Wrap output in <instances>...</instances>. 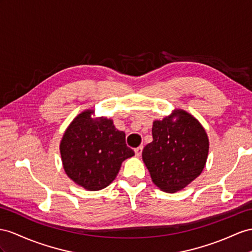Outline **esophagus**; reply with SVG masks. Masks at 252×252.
I'll return each mask as SVG.
<instances>
[{
  "label": "esophagus",
  "mask_w": 252,
  "mask_h": 252,
  "mask_svg": "<svg viewBox=\"0 0 252 252\" xmlns=\"http://www.w3.org/2000/svg\"><path fill=\"white\" fill-rule=\"evenodd\" d=\"M143 149H144V147L143 146H139V147L136 148V149L134 150L135 154H136V157H140L141 156V152H143Z\"/></svg>",
  "instance_id": "obj_1"
}]
</instances>
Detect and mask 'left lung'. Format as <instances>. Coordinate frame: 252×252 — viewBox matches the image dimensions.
Masks as SVG:
<instances>
[{
	"label": "left lung",
	"instance_id": "8db88e82",
	"mask_svg": "<svg viewBox=\"0 0 252 252\" xmlns=\"http://www.w3.org/2000/svg\"><path fill=\"white\" fill-rule=\"evenodd\" d=\"M176 117L172 121V117ZM153 140L143 150V159L159 189H183L202 172L209 153V138L199 121L176 109L170 117L154 121Z\"/></svg>",
	"mask_w": 252,
	"mask_h": 252
}]
</instances>
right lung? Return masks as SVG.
Wrapping results in <instances>:
<instances>
[{
  "label": "right lung",
  "instance_id": "1",
  "mask_svg": "<svg viewBox=\"0 0 252 252\" xmlns=\"http://www.w3.org/2000/svg\"><path fill=\"white\" fill-rule=\"evenodd\" d=\"M94 111L73 119L61 141V156L67 176L88 190H100L118 175L122 162L134 156L126 144V134L113 120H94Z\"/></svg>",
  "mask_w": 252,
  "mask_h": 252
}]
</instances>
